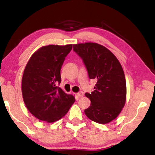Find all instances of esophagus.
Here are the masks:
<instances>
[{
  "instance_id": "esophagus-1",
  "label": "esophagus",
  "mask_w": 155,
  "mask_h": 155,
  "mask_svg": "<svg viewBox=\"0 0 155 155\" xmlns=\"http://www.w3.org/2000/svg\"><path fill=\"white\" fill-rule=\"evenodd\" d=\"M77 97H78V98H81L82 97H83L84 93H83V92L80 91V92H78V93H77Z\"/></svg>"
}]
</instances>
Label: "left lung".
<instances>
[{"mask_svg": "<svg viewBox=\"0 0 155 155\" xmlns=\"http://www.w3.org/2000/svg\"><path fill=\"white\" fill-rule=\"evenodd\" d=\"M73 51L83 60L90 79L97 80L94 91L85 93L91 100L85 114L97 123H110L126 101V80L120 63L108 49L97 43L74 45Z\"/></svg>", "mask_w": 155, "mask_h": 155, "instance_id": "obj_1", "label": "left lung"}]
</instances>
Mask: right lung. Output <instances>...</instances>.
Masks as SVG:
<instances>
[{
	"label": "right lung",
	"mask_w": 155,
	"mask_h": 155,
	"mask_svg": "<svg viewBox=\"0 0 155 155\" xmlns=\"http://www.w3.org/2000/svg\"><path fill=\"white\" fill-rule=\"evenodd\" d=\"M72 45H48L32 55L22 78V93L26 107L38 119L53 123L67 113L75 98L58 87L61 69Z\"/></svg>",
	"instance_id": "1"
}]
</instances>
